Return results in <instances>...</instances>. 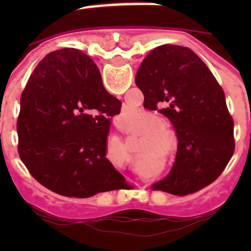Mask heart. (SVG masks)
<instances>
[{"label": "heart", "instance_id": "b5f03b06", "mask_svg": "<svg viewBox=\"0 0 251 251\" xmlns=\"http://www.w3.org/2000/svg\"><path fill=\"white\" fill-rule=\"evenodd\" d=\"M147 127L150 130H156V132H158L153 134V138L156 139V141H162V139H165L166 136H167L165 132H162V130L166 129V123L162 118L154 117V115H150L147 119Z\"/></svg>", "mask_w": 251, "mask_h": 251}]
</instances>
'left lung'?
Returning a JSON list of instances; mask_svg holds the SVG:
<instances>
[{"label":"left lung","instance_id":"left-lung-1","mask_svg":"<svg viewBox=\"0 0 251 251\" xmlns=\"http://www.w3.org/2000/svg\"><path fill=\"white\" fill-rule=\"evenodd\" d=\"M136 84L143 106L166 115L177 133L178 148L170 176L153 185L172 195L194 194L212 183L235 150L234 122L224 90L191 49L162 45L139 66Z\"/></svg>","mask_w":251,"mask_h":251}]
</instances>
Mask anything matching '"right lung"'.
<instances>
[{
    "label": "right lung",
    "mask_w": 251,
    "mask_h": 251,
    "mask_svg": "<svg viewBox=\"0 0 251 251\" xmlns=\"http://www.w3.org/2000/svg\"><path fill=\"white\" fill-rule=\"evenodd\" d=\"M121 106L88 55L52 51L21 94L20 158L37 182L63 196L86 199L123 188V176L105 158L112 117Z\"/></svg>",
    "instance_id": "obj_1"
}]
</instances>
